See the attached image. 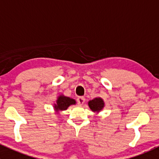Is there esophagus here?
Masks as SVG:
<instances>
[{
  "label": "esophagus",
  "instance_id": "1",
  "mask_svg": "<svg viewBox=\"0 0 159 159\" xmlns=\"http://www.w3.org/2000/svg\"><path fill=\"white\" fill-rule=\"evenodd\" d=\"M84 102H85V98L84 97H78L77 99V102L79 105H82L84 103Z\"/></svg>",
  "mask_w": 159,
  "mask_h": 159
}]
</instances>
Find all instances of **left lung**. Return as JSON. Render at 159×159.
I'll list each match as a JSON object with an SVG mask.
<instances>
[{
    "label": "left lung",
    "instance_id": "left-lung-1",
    "mask_svg": "<svg viewBox=\"0 0 159 159\" xmlns=\"http://www.w3.org/2000/svg\"><path fill=\"white\" fill-rule=\"evenodd\" d=\"M89 106L92 111L98 113L103 109L104 106H105V102H104L103 99L101 98H95L89 101Z\"/></svg>",
    "mask_w": 159,
    "mask_h": 159
}]
</instances>
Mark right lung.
Returning a JSON list of instances; mask_svg holds the SVG:
<instances>
[{"instance_id":"1","label":"right lung","mask_w":159,"mask_h":159,"mask_svg":"<svg viewBox=\"0 0 159 159\" xmlns=\"http://www.w3.org/2000/svg\"><path fill=\"white\" fill-rule=\"evenodd\" d=\"M75 104H76V101L75 99L61 94L57 97L56 104L54 105V108L56 112H58L60 111H65L70 105H75Z\"/></svg>"}]
</instances>
